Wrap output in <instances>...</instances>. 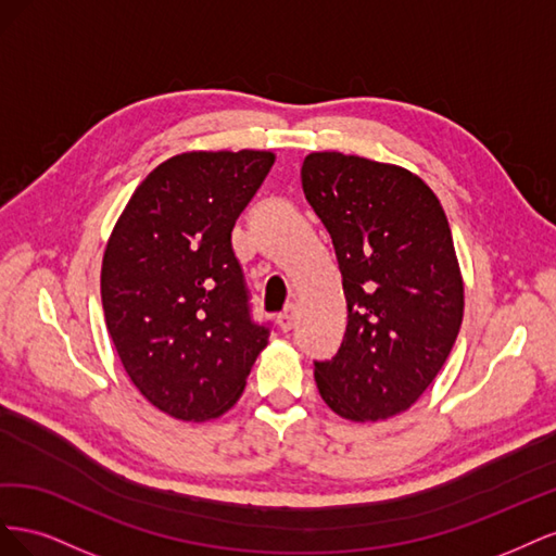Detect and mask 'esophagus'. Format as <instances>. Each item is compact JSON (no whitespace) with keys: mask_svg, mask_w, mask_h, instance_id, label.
I'll return each instance as SVG.
<instances>
[{"mask_svg":"<svg viewBox=\"0 0 556 556\" xmlns=\"http://www.w3.org/2000/svg\"><path fill=\"white\" fill-rule=\"evenodd\" d=\"M278 325H280L282 331L292 329V325H294V304H288L282 313H278Z\"/></svg>","mask_w":556,"mask_h":556,"instance_id":"1","label":"esophagus"}]
</instances>
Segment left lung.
I'll return each mask as SVG.
<instances>
[{
  "label": "left lung",
  "mask_w": 556,
  "mask_h": 556,
  "mask_svg": "<svg viewBox=\"0 0 556 556\" xmlns=\"http://www.w3.org/2000/svg\"><path fill=\"white\" fill-rule=\"evenodd\" d=\"M301 185L329 231L348 301L339 352L315 362L319 396L352 422L394 417L439 376L462 327L445 211L419 176L357 155H306Z\"/></svg>",
  "instance_id": "1"
}]
</instances>
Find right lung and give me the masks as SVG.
<instances>
[{
	"label": "right lung",
	"mask_w": 556,
	"mask_h": 556,
	"mask_svg": "<svg viewBox=\"0 0 556 556\" xmlns=\"http://www.w3.org/2000/svg\"><path fill=\"white\" fill-rule=\"evenodd\" d=\"M276 155L194 150L162 162L117 217L102 262L106 329L127 376L182 422L220 417L239 401L268 343L231 229Z\"/></svg>",
	"instance_id": "obj_1"
}]
</instances>
